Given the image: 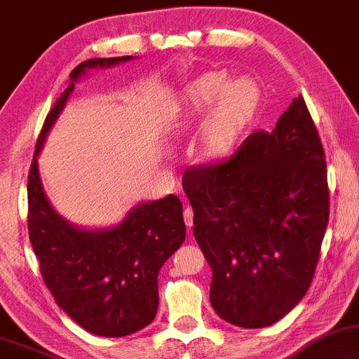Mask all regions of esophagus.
Segmentation results:
<instances>
[{
	"instance_id": "obj_1",
	"label": "esophagus",
	"mask_w": 359,
	"mask_h": 359,
	"mask_svg": "<svg viewBox=\"0 0 359 359\" xmlns=\"http://www.w3.org/2000/svg\"><path fill=\"white\" fill-rule=\"evenodd\" d=\"M184 220H185V225H187L189 230H190V226L194 225V210H192V207H185L184 208Z\"/></svg>"
}]
</instances>
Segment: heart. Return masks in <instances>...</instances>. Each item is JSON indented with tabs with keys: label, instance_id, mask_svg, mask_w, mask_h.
<instances>
[{
	"label": "heart",
	"instance_id": "heart-1",
	"mask_svg": "<svg viewBox=\"0 0 359 359\" xmlns=\"http://www.w3.org/2000/svg\"><path fill=\"white\" fill-rule=\"evenodd\" d=\"M225 71H212L195 79L180 94V112L187 122L198 121L213 104L202 127L201 142L208 156L229 151L250 119L257 102L253 81H229Z\"/></svg>",
	"mask_w": 359,
	"mask_h": 359
}]
</instances>
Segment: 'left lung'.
<instances>
[{"mask_svg": "<svg viewBox=\"0 0 359 359\" xmlns=\"http://www.w3.org/2000/svg\"><path fill=\"white\" fill-rule=\"evenodd\" d=\"M182 184L217 315L242 328L283 318L310 288L330 217L325 151L305 99L229 158L189 167Z\"/></svg>", "mask_w": 359, "mask_h": 359, "instance_id": "8db88e82", "label": "left lung"}]
</instances>
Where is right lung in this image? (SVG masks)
<instances>
[{
	"instance_id": "right-lung-1",
	"label": "right lung",
	"mask_w": 359,
	"mask_h": 359,
	"mask_svg": "<svg viewBox=\"0 0 359 359\" xmlns=\"http://www.w3.org/2000/svg\"><path fill=\"white\" fill-rule=\"evenodd\" d=\"M133 56L96 57L71 72V84L44 121L28 175V230L44 283L79 326L97 337L119 338L156 318L157 275L185 240L182 202L177 195L134 207L119 225L83 230L51 207L38 170V154L74 83L93 67Z\"/></svg>"
}]
</instances>
